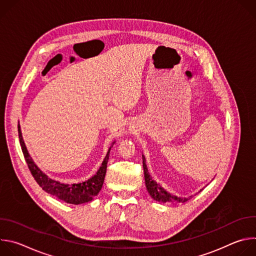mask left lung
Instances as JSON below:
<instances>
[{
	"label": "left lung",
	"mask_w": 256,
	"mask_h": 256,
	"mask_svg": "<svg viewBox=\"0 0 256 256\" xmlns=\"http://www.w3.org/2000/svg\"><path fill=\"white\" fill-rule=\"evenodd\" d=\"M146 159L142 156V168H144V182H146V188L148 190V192L150 196L157 202H170V204H182L188 200L186 198H177L175 196H171L169 192H167L163 188L159 186L157 182L154 181L148 172L147 165L144 163ZM192 198V196H190Z\"/></svg>",
	"instance_id": "left-lung-1"
}]
</instances>
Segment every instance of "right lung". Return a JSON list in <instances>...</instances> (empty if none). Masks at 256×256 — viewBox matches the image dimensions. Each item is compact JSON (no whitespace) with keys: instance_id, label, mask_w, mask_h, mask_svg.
I'll use <instances>...</instances> for the list:
<instances>
[{"instance_id":"obj_1","label":"right lung","mask_w":256,"mask_h":256,"mask_svg":"<svg viewBox=\"0 0 256 256\" xmlns=\"http://www.w3.org/2000/svg\"><path fill=\"white\" fill-rule=\"evenodd\" d=\"M18 134H19V140L21 149L25 158V161L28 165V168L34 177L35 181L38 182V186L48 194L54 196V198H58L68 204H80L84 202H88L93 200L94 196L98 194V192L101 190V188L103 186L106 168H107V162L109 159V153H110V149L109 148L102 165L96 172V174L89 179L78 182V184H62V182L52 180L48 178L44 173H42L40 168L36 166L28 154V151L25 147V144L22 138L20 126L18 124Z\"/></svg>"}]
</instances>
